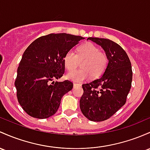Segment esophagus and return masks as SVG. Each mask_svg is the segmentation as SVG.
<instances>
[{"label": "esophagus", "instance_id": "obj_1", "mask_svg": "<svg viewBox=\"0 0 150 150\" xmlns=\"http://www.w3.org/2000/svg\"><path fill=\"white\" fill-rule=\"evenodd\" d=\"M78 85H80V84H77V83H74L73 84V87H74V88H75V87L78 86Z\"/></svg>", "mask_w": 150, "mask_h": 150}]
</instances>
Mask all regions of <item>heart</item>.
Returning a JSON list of instances; mask_svg holds the SVG:
<instances>
[{
  "label": "heart",
  "instance_id": "heart-1",
  "mask_svg": "<svg viewBox=\"0 0 150 150\" xmlns=\"http://www.w3.org/2000/svg\"><path fill=\"white\" fill-rule=\"evenodd\" d=\"M81 62L80 70L67 74L66 78L74 82L86 80L91 75L92 78H98L103 75L108 63V58L104 52L91 42H86L77 49V53L70 50L65 53L63 62L67 70H75Z\"/></svg>",
  "mask_w": 150,
  "mask_h": 150
}]
</instances>
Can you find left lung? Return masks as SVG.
I'll list each match as a JSON object with an SVG mask.
<instances>
[{
  "label": "left lung",
  "instance_id": "8db88e82",
  "mask_svg": "<svg viewBox=\"0 0 150 150\" xmlns=\"http://www.w3.org/2000/svg\"><path fill=\"white\" fill-rule=\"evenodd\" d=\"M101 46L108 58L104 73L99 79L83 84L80 108L89 120L104 121L112 116L126 103L131 88L132 71L126 52L109 39L88 38Z\"/></svg>",
  "mask_w": 150,
  "mask_h": 150
}]
</instances>
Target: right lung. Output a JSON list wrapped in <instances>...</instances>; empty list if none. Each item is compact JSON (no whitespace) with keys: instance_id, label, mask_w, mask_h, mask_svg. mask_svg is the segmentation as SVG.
I'll return each instance as SVG.
<instances>
[{"instance_id":"1","label":"right lung","mask_w":150,"mask_h":150,"mask_svg":"<svg viewBox=\"0 0 150 150\" xmlns=\"http://www.w3.org/2000/svg\"><path fill=\"white\" fill-rule=\"evenodd\" d=\"M83 39L67 33H52L36 39L25 50L15 86L19 104L28 115L45 119L55 114L62 96L72 90L73 84L54 80L64 74L65 53Z\"/></svg>"}]
</instances>
